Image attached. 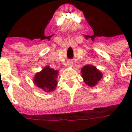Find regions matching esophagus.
<instances>
[{
    "instance_id": "obj_1",
    "label": "esophagus",
    "mask_w": 132,
    "mask_h": 132,
    "mask_svg": "<svg viewBox=\"0 0 132 132\" xmlns=\"http://www.w3.org/2000/svg\"><path fill=\"white\" fill-rule=\"evenodd\" d=\"M72 63L71 62H68V65L69 66V67H71L72 66Z\"/></svg>"
}]
</instances>
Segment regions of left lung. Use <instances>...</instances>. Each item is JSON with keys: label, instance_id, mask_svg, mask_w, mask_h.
<instances>
[{"label": "left lung", "instance_id": "obj_1", "mask_svg": "<svg viewBox=\"0 0 132 132\" xmlns=\"http://www.w3.org/2000/svg\"><path fill=\"white\" fill-rule=\"evenodd\" d=\"M82 76L86 84L89 86H94L102 78L101 72L92 65H86L81 69Z\"/></svg>", "mask_w": 132, "mask_h": 132}]
</instances>
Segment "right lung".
Wrapping results in <instances>:
<instances>
[{
    "mask_svg": "<svg viewBox=\"0 0 132 132\" xmlns=\"http://www.w3.org/2000/svg\"><path fill=\"white\" fill-rule=\"evenodd\" d=\"M58 70L50 68L48 66L43 68L42 71L38 72L34 78L35 84L45 92H52L56 86L57 81L56 80Z\"/></svg>",
    "mask_w": 132,
    "mask_h": 132,
    "instance_id": "add662e5",
    "label": "right lung"
}]
</instances>
